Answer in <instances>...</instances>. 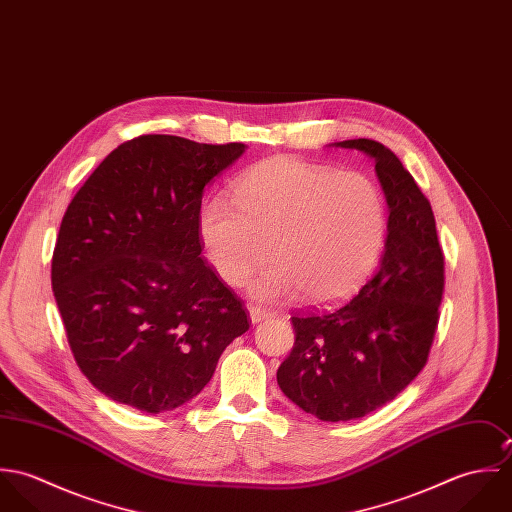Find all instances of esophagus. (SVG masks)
<instances>
[{
	"label": "esophagus",
	"mask_w": 512,
	"mask_h": 512,
	"mask_svg": "<svg viewBox=\"0 0 512 512\" xmlns=\"http://www.w3.org/2000/svg\"><path fill=\"white\" fill-rule=\"evenodd\" d=\"M248 313H250V321H252V323L266 321V319H270V317L274 315L272 311H266V309H262V307H258V305H250V307H248Z\"/></svg>",
	"instance_id": "obj_1"
}]
</instances>
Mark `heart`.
Instances as JSON below:
<instances>
[{
	"label": "heart",
	"mask_w": 512,
	"mask_h": 512,
	"mask_svg": "<svg viewBox=\"0 0 512 512\" xmlns=\"http://www.w3.org/2000/svg\"><path fill=\"white\" fill-rule=\"evenodd\" d=\"M386 234L380 189L363 173L293 157L250 169L234 187V203L215 199L199 217L205 254L228 286H242L268 266L250 292L262 301L303 293L329 305L355 292L372 272Z\"/></svg>",
	"instance_id": "b5f03b06"
}]
</instances>
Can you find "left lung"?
Masks as SVG:
<instances>
[{
    "label": "left lung",
    "mask_w": 512,
    "mask_h": 512,
    "mask_svg": "<svg viewBox=\"0 0 512 512\" xmlns=\"http://www.w3.org/2000/svg\"><path fill=\"white\" fill-rule=\"evenodd\" d=\"M374 159L388 205V234L374 276L339 307L292 317L282 392L323 422H347L394 400L428 363L443 295V252L430 201L388 147L333 144Z\"/></svg>",
    "instance_id": "obj_1"
}]
</instances>
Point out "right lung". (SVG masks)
Segmentation results:
<instances>
[{
	"label": "right lung",
	"instance_id": "obj_1",
	"mask_svg": "<svg viewBox=\"0 0 512 512\" xmlns=\"http://www.w3.org/2000/svg\"><path fill=\"white\" fill-rule=\"evenodd\" d=\"M244 149L140 136L74 195L51 282L76 365L110 400L169 412L205 388L222 351L248 331L199 236L205 187Z\"/></svg>",
	"mask_w": 512,
	"mask_h": 512
}]
</instances>
